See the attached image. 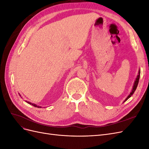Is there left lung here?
I'll list each match as a JSON object with an SVG mask.
<instances>
[{
  "mask_svg": "<svg viewBox=\"0 0 149 149\" xmlns=\"http://www.w3.org/2000/svg\"><path fill=\"white\" fill-rule=\"evenodd\" d=\"M140 74H141V71L139 70V74L137 75V78H136V81H135V82H134V86H133V88H132V91L130 92V93L129 95L127 97V98L125 99V101H124V102L126 101H127V100H128V99H129V97H131V96H132V94L134 93L135 91H136V88H137V87L138 83H139V78H140Z\"/></svg>",
  "mask_w": 149,
  "mask_h": 149,
  "instance_id": "8db88e82",
  "label": "left lung"
}]
</instances>
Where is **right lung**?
Wrapping results in <instances>:
<instances>
[{
	"label": "right lung",
	"instance_id": "obj_1",
	"mask_svg": "<svg viewBox=\"0 0 149 149\" xmlns=\"http://www.w3.org/2000/svg\"><path fill=\"white\" fill-rule=\"evenodd\" d=\"M26 102L27 103H29V104H31V105H33V106H35V107H40V106H37L36 104H32V103H31V102H29V101H26Z\"/></svg>",
	"mask_w": 149,
	"mask_h": 149
}]
</instances>
